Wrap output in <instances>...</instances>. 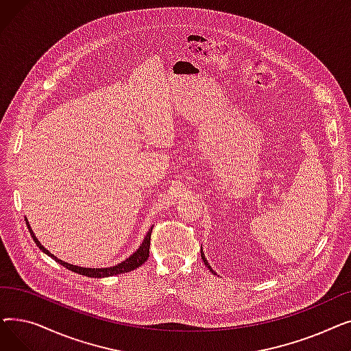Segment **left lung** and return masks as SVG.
<instances>
[{"mask_svg":"<svg viewBox=\"0 0 351 351\" xmlns=\"http://www.w3.org/2000/svg\"><path fill=\"white\" fill-rule=\"evenodd\" d=\"M200 254H202V259H204V262H205V265H206V266H208V267H209V269H210V270H212V267H210V266H209V263H208V261H206V257H205V254H204V252H202V250H200ZM212 271H213V270H212Z\"/></svg>","mask_w":351,"mask_h":351,"instance_id":"8db88e82","label":"left lung"}]
</instances>
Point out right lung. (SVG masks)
<instances>
[{
	"label": "right lung",
	"instance_id": "obj_1",
	"mask_svg": "<svg viewBox=\"0 0 351 351\" xmlns=\"http://www.w3.org/2000/svg\"><path fill=\"white\" fill-rule=\"evenodd\" d=\"M25 220H27V219H25ZM27 225H28V229H29V233H31V236H32V239H34V242L36 243V246H38L45 254L51 256L52 259L57 261L60 265H62V266L66 267L68 270H72V271H75V273H78V274L88 276V278H108V276H115V274L131 271V270H134V269L142 266V265L147 261V257H149L151 234H152V228H154V226L149 229V232H147V234H146V237L143 239V242H142V245L139 246V249H138L131 257H129V259L123 261L122 263H119V265H117V266H114V267H106V269H86V267L73 266V265H69V263H66V262H62V261L57 259V257H55L53 254H51V253L38 242V239L35 237L34 232H32L31 228H29L28 220H27Z\"/></svg>",
	"mask_w": 351,
	"mask_h": 351
}]
</instances>
